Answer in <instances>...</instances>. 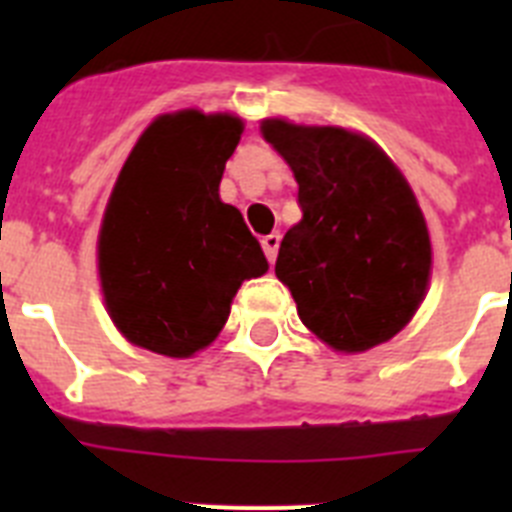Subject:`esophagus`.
I'll return each mask as SVG.
<instances>
[{"instance_id":"1","label":"esophagus","mask_w":512,"mask_h":512,"mask_svg":"<svg viewBox=\"0 0 512 512\" xmlns=\"http://www.w3.org/2000/svg\"><path fill=\"white\" fill-rule=\"evenodd\" d=\"M279 243H282V235L279 233H271V235H264V238H261V248H264L269 264H274V261H277Z\"/></svg>"}]
</instances>
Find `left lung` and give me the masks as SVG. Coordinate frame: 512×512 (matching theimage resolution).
I'll return each instance as SVG.
<instances>
[{"instance_id":"1","label":"left lung","mask_w":512,"mask_h":512,"mask_svg":"<svg viewBox=\"0 0 512 512\" xmlns=\"http://www.w3.org/2000/svg\"><path fill=\"white\" fill-rule=\"evenodd\" d=\"M261 133L300 184L302 220L282 238L274 269L300 320L346 354L390 341L431 279V238L410 184L366 135L279 117Z\"/></svg>"}]
</instances>
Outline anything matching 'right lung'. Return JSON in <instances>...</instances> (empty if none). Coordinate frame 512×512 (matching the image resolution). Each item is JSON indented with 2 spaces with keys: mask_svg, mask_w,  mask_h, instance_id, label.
<instances>
[{
  "mask_svg": "<svg viewBox=\"0 0 512 512\" xmlns=\"http://www.w3.org/2000/svg\"><path fill=\"white\" fill-rule=\"evenodd\" d=\"M241 117L182 110L140 135L99 230L102 295L122 336L187 359L210 346L246 279L266 274L259 241L220 200Z\"/></svg>",
  "mask_w": 512,
  "mask_h": 512,
  "instance_id": "obj_1",
  "label": "right lung"
}]
</instances>
